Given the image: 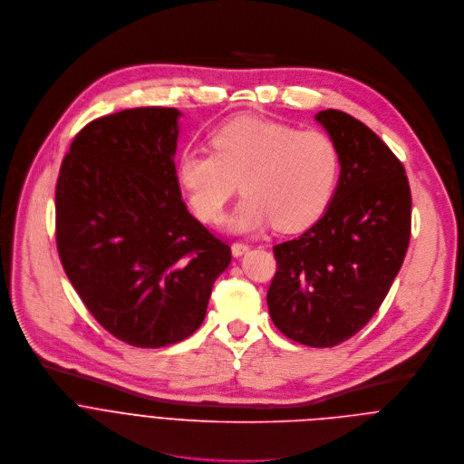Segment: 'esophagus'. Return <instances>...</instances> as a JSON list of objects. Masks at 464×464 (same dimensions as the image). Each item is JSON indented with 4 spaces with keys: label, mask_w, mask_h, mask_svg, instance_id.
Instances as JSON below:
<instances>
[{
    "label": "esophagus",
    "mask_w": 464,
    "mask_h": 464,
    "mask_svg": "<svg viewBox=\"0 0 464 464\" xmlns=\"http://www.w3.org/2000/svg\"><path fill=\"white\" fill-rule=\"evenodd\" d=\"M248 245L246 243H241V241H236V243H232V254L236 256V257H239V256H243L245 252H248Z\"/></svg>",
    "instance_id": "1"
}]
</instances>
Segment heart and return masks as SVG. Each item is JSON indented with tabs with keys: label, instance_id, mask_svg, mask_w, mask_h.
<instances>
[{
	"label": "heart",
	"instance_id": "b5f03b06",
	"mask_svg": "<svg viewBox=\"0 0 464 464\" xmlns=\"http://www.w3.org/2000/svg\"><path fill=\"white\" fill-rule=\"evenodd\" d=\"M212 148H180L175 173L194 210L218 221L239 187L245 192L225 225L250 234L276 225L295 230L325 208L338 175V150L322 131L259 117H239L212 131Z\"/></svg>",
	"mask_w": 464,
	"mask_h": 464
}]
</instances>
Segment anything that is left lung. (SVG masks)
Returning a JSON list of instances; mask_svg holds the SVG:
<instances>
[{
  "label": "left lung",
  "mask_w": 464,
  "mask_h": 464,
  "mask_svg": "<svg viewBox=\"0 0 464 464\" xmlns=\"http://www.w3.org/2000/svg\"><path fill=\"white\" fill-rule=\"evenodd\" d=\"M314 121L338 150V184L311 228L274 246L266 304L291 340L333 347L372 320L390 293L410 243L411 194L402 162L365 124L338 110Z\"/></svg>",
  "instance_id": "left-lung-1"
}]
</instances>
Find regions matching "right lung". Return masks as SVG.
<instances>
[{
	"label": "right lung",
	"instance_id": "add662e5",
	"mask_svg": "<svg viewBox=\"0 0 464 464\" xmlns=\"http://www.w3.org/2000/svg\"><path fill=\"white\" fill-rule=\"evenodd\" d=\"M179 117L175 108H135L89 122L56 182L69 282L106 331L135 347L188 338L232 259L180 198Z\"/></svg>",
	"mask_w": 464,
	"mask_h": 464
}]
</instances>
